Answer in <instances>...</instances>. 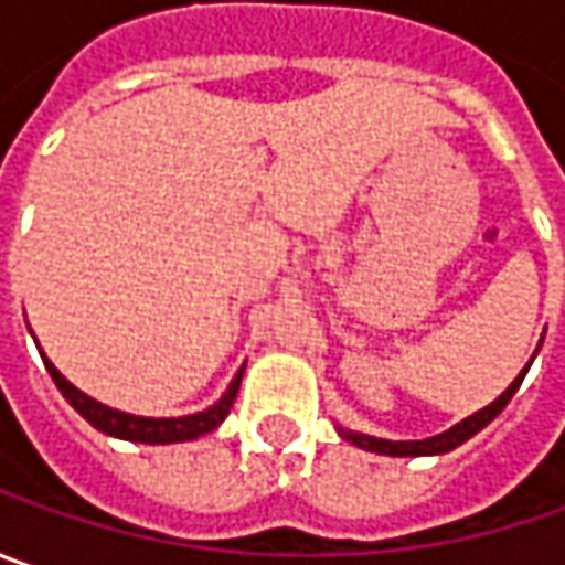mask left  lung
Masks as SVG:
<instances>
[{
	"label": "left lung",
	"mask_w": 565,
	"mask_h": 565,
	"mask_svg": "<svg viewBox=\"0 0 565 565\" xmlns=\"http://www.w3.org/2000/svg\"><path fill=\"white\" fill-rule=\"evenodd\" d=\"M529 367H532V361H529ZM529 367L512 380L510 386H507L497 399L490 402V405H484V408L475 412V415H468L466 422H459L456 427L437 434V437H427V440H380V437H367V434H355V430H342V427H339V434H342L345 440H352L355 446H361V449L380 452V456H440V452H449V449H456L459 444H466L468 437H475L481 427H488V424L507 408V402L515 396V390L522 386Z\"/></svg>",
	"instance_id": "left-lung-1"
}]
</instances>
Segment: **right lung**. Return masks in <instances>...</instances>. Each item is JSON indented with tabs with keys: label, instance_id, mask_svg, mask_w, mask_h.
<instances>
[{
	"label": "right lung",
	"instance_id": "obj_1",
	"mask_svg": "<svg viewBox=\"0 0 565 565\" xmlns=\"http://www.w3.org/2000/svg\"><path fill=\"white\" fill-rule=\"evenodd\" d=\"M36 349H40V345H36ZM40 355H43V352H40ZM43 364H46L50 377H53V383L58 386V393L72 402V408H75L84 422H90L97 430L109 434V437L135 440V444H185V440H198V437H204L210 430H216L220 424L226 422L228 408H232V402L238 396V386H242V374H245V367H242V371L232 377V383H228L223 399L213 402L204 412L182 415V418H141V415H128V412H119V408H109V405H103V402L90 399L87 393L77 390L75 383H68V380L62 377L58 367H55L46 355H43Z\"/></svg>",
	"mask_w": 565,
	"mask_h": 565
}]
</instances>
